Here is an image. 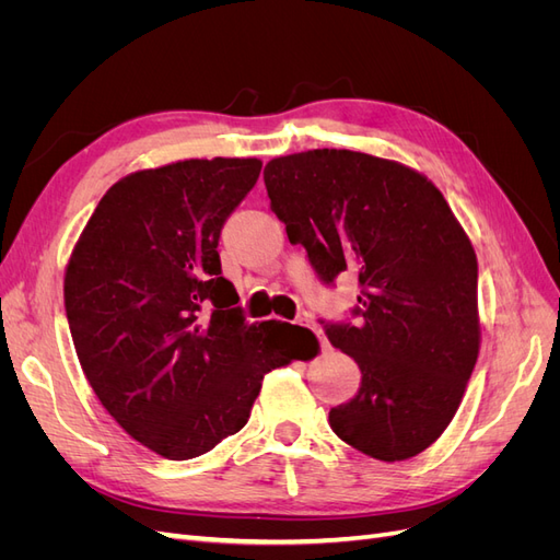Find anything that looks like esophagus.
Wrapping results in <instances>:
<instances>
[{"instance_id": "1", "label": "esophagus", "mask_w": 560, "mask_h": 560, "mask_svg": "<svg viewBox=\"0 0 560 560\" xmlns=\"http://www.w3.org/2000/svg\"><path fill=\"white\" fill-rule=\"evenodd\" d=\"M299 325H301V327H306V329H311V331H313V334L317 336V341H319V348H322V350H327V348H329V343H327V338H325V336H322V334L317 331V327L313 325V322H311L308 317H301V319H299Z\"/></svg>"}]
</instances>
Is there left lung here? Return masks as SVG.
<instances>
[{
  "mask_svg": "<svg viewBox=\"0 0 560 560\" xmlns=\"http://www.w3.org/2000/svg\"><path fill=\"white\" fill-rule=\"evenodd\" d=\"M264 184L319 282L358 276L350 319L322 322L362 371L331 430L385 463L425 451L460 406L481 334L477 254L446 198L411 167L348 149L273 159Z\"/></svg>",
  "mask_w": 560,
  "mask_h": 560,
  "instance_id": "1",
  "label": "left lung"
}]
</instances>
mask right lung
Segmentation results:
<instances>
[{
	"instance_id": "right-lung-1",
	"label": "right lung",
	"mask_w": 560,
	"mask_h": 560,
	"mask_svg": "<svg viewBox=\"0 0 560 560\" xmlns=\"http://www.w3.org/2000/svg\"><path fill=\"white\" fill-rule=\"evenodd\" d=\"M257 159H191L116 182L65 273L72 341L97 399L132 439L191 460L241 432L270 369L303 358L290 322L249 325L219 238ZM313 358V354H311Z\"/></svg>"
}]
</instances>
